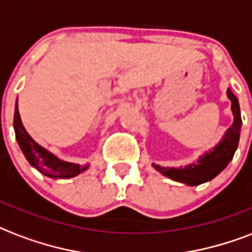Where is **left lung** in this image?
Segmentation results:
<instances>
[{
  "mask_svg": "<svg viewBox=\"0 0 252 252\" xmlns=\"http://www.w3.org/2000/svg\"><path fill=\"white\" fill-rule=\"evenodd\" d=\"M227 97L231 100L233 123L227 129L220 143L216 144L212 150H208L204 155L199 156L196 162L180 166V167H162L156 163H152L153 167L166 178L183 183L189 187H196L203 183L211 181L217 175H220L227 167L229 161L233 158V155L238 147L242 126L238 99L233 95L231 89H227Z\"/></svg>",
  "mask_w": 252,
  "mask_h": 252,
  "instance_id": "left-lung-1",
  "label": "left lung"
}]
</instances>
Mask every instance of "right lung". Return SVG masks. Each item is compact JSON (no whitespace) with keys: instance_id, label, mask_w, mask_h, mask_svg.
Instances as JSON below:
<instances>
[{"instance_id":"right-lung-1","label":"right lung","mask_w":252,"mask_h":252,"mask_svg":"<svg viewBox=\"0 0 252 252\" xmlns=\"http://www.w3.org/2000/svg\"><path fill=\"white\" fill-rule=\"evenodd\" d=\"M14 129L17 143L20 146L28 162L47 178L56 179V180L57 179L74 178L89 168V163L81 166L78 163L63 161V159L58 158L54 153L36 143L32 138V135L26 132L25 126H23L19 108H17V101L15 104Z\"/></svg>"}]
</instances>
